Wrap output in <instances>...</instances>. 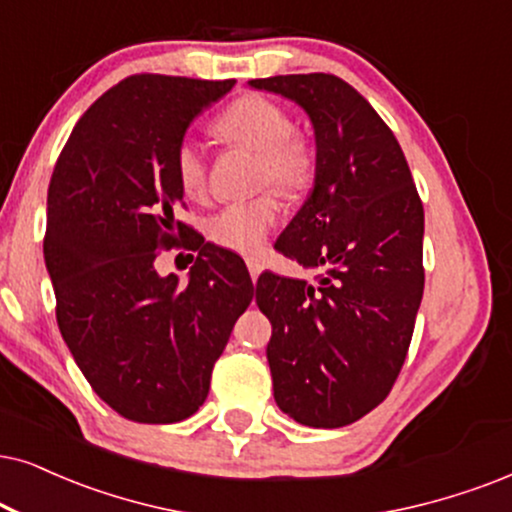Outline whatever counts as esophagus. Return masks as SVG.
<instances>
[{
	"label": "esophagus",
	"instance_id": "1",
	"mask_svg": "<svg viewBox=\"0 0 512 512\" xmlns=\"http://www.w3.org/2000/svg\"><path fill=\"white\" fill-rule=\"evenodd\" d=\"M245 264H248L250 278H252V283H255L257 276L262 274V264H260V260H255V257H248V260H245Z\"/></svg>",
	"mask_w": 512,
	"mask_h": 512
}]
</instances>
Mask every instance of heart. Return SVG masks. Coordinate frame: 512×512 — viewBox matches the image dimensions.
<instances>
[{
	"label": "heart",
	"mask_w": 512,
	"mask_h": 512,
	"mask_svg": "<svg viewBox=\"0 0 512 512\" xmlns=\"http://www.w3.org/2000/svg\"><path fill=\"white\" fill-rule=\"evenodd\" d=\"M215 134L234 146L260 153V184H276L283 193L304 191L314 177V151L302 134L290 132V118L264 96H243L215 120ZM174 172L186 196L198 198L208 189V160L196 139L184 137L174 153ZM283 205L276 191L224 205L208 222V234L224 248L262 250L271 231L281 224Z\"/></svg>",
	"instance_id": "heart-1"
}]
</instances>
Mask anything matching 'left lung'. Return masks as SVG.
Segmentation results:
<instances>
[{
	"instance_id": "8db88e82",
	"label": "left lung",
	"mask_w": 512,
	"mask_h": 512,
	"mask_svg": "<svg viewBox=\"0 0 512 512\" xmlns=\"http://www.w3.org/2000/svg\"><path fill=\"white\" fill-rule=\"evenodd\" d=\"M304 108L314 127V189L276 250L316 286L257 281L271 321L278 409L309 428H342L390 394L423 300L425 215L399 141L357 89L328 73L250 80Z\"/></svg>"
}]
</instances>
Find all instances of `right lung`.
Returning <instances> with one entry per match:
<instances>
[{
	"label": "right lung",
	"mask_w": 512,
	"mask_h": 512,
	"mask_svg": "<svg viewBox=\"0 0 512 512\" xmlns=\"http://www.w3.org/2000/svg\"><path fill=\"white\" fill-rule=\"evenodd\" d=\"M234 84L127 77L77 120L51 174L44 262L58 331L92 390L134 423H179L203 406L252 302L234 257L174 219L179 141ZM179 242L199 252L186 284L154 271L157 250Z\"/></svg>",
	"instance_id": "right-lung-1"
}]
</instances>
